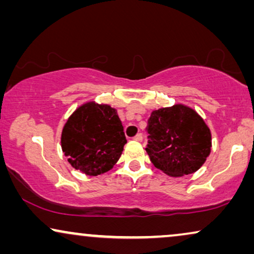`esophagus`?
I'll list each match as a JSON object with an SVG mask.
<instances>
[{
	"label": "esophagus",
	"instance_id": "esophagus-1",
	"mask_svg": "<svg viewBox=\"0 0 254 254\" xmlns=\"http://www.w3.org/2000/svg\"><path fill=\"white\" fill-rule=\"evenodd\" d=\"M133 140L136 141V142H142V141H143V136H142V134H137L136 136L133 138Z\"/></svg>",
	"mask_w": 254,
	"mask_h": 254
}]
</instances>
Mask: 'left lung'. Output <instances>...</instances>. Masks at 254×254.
Masks as SVG:
<instances>
[{
    "instance_id": "1",
    "label": "left lung",
    "mask_w": 254,
    "mask_h": 254,
    "mask_svg": "<svg viewBox=\"0 0 254 254\" xmlns=\"http://www.w3.org/2000/svg\"><path fill=\"white\" fill-rule=\"evenodd\" d=\"M145 151L155 168L170 177L196 172L211 151V133L190 107L175 104L152 111L148 121Z\"/></svg>"
}]
</instances>
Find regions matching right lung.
<instances>
[{
    "label": "right lung",
    "instance_id": "obj_1",
    "mask_svg": "<svg viewBox=\"0 0 254 254\" xmlns=\"http://www.w3.org/2000/svg\"><path fill=\"white\" fill-rule=\"evenodd\" d=\"M126 143L117 110L96 102L78 106L61 134V148L68 162L90 177L110 171L119 161Z\"/></svg>",
    "mask_w": 254,
    "mask_h": 254
}]
</instances>
